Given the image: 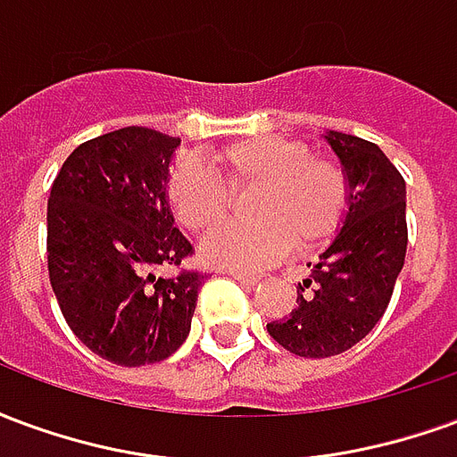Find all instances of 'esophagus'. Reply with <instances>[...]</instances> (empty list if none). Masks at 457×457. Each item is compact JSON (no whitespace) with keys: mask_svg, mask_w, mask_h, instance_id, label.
Masks as SVG:
<instances>
[{"mask_svg":"<svg viewBox=\"0 0 457 457\" xmlns=\"http://www.w3.org/2000/svg\"><path fill=\"white\" fill-rule=\"evenodd\" d=\"M229 277L235 278V281H239V284H245V287H254L259 278L252 277V274H242V271H229Z\"/></svg>","mask_w":457,"mask_h":457,"instance_id":"esophagus-1","label":"esophagus"}]
</instances>
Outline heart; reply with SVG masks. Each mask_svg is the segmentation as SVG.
Listing matches in <instances>:
<instances>
[{
  "label": "heart",
  "mask_w": 457,
  "mask_h": 457,
  "mask_svg": "<svg viewBox=\"0 0 457 457\" xmlns=\"http://www.w3.org/2000/svg\"><path fill=\"white\" fill-rule=\"evenodd\" d=\"M212 176L200 163L180 159L169 173L166 195L190 232H205L225 218L229 193L247 198L249 222H225L200 245L208 264L254 271L277 262L291 245L301 252L323 245L343 228L350 210V180L326 156H311L306 141L257 134L229 141L210 154Z\"/></svg>",
  "instance_id": "1"
}]
</instances>
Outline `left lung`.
<instances>
[{
  "mask_svg": "<svg viewBox=\"0 0 457 457\" xmlns=\"http://www.w3.org/2000/svg\"><path fill=\"white\" fill-rule=\"evenodd\" d=\"M350 180V210L296 306L267 323L269 336L298 357H333L362 340L384 316L406 257V183L372 141L328 131Z\"/></svg>",
  "mask_w": 457,
  "mask_h": 457,
  "instance_id": "obj_1",
  "label": "left lung"
}]
</instances>
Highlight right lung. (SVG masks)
<instances>
[{
    "label": "right lung",
    "mask_w": 457,
    "mask_h": 457,
    "mask_svg": "<svg viewBox=\"0 0 457 457\" xmlns=\"http://www.w3.org/2000/svg\"><path fill=\"white\" fill-rule=\"evenodd\" d=\"M179 137L124 127L85 141L48 195V278L65 323L103 360L141 367L166 360L190 333L203 274L180 268L193 245L166 200Z\"/></svg>",
    "instance_id": "right-lung-1"
}]
</instances>
